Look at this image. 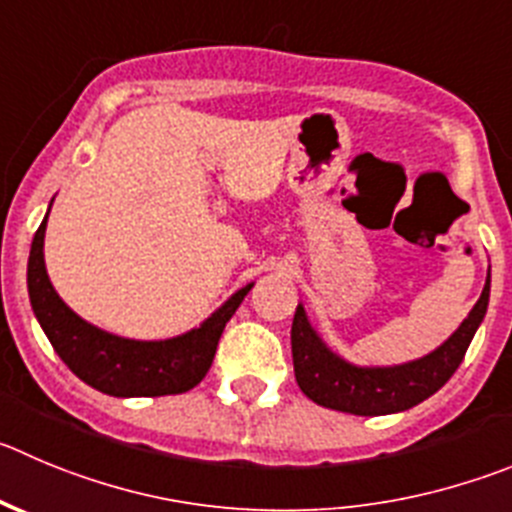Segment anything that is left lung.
<instances>
[{"mask_svg": "<svg viewBox=\"0 0 512 512\" xmlns=\"http://www.w3.org/2000/svg\"><path fill=\"white\" fill-rule=\"evenodd\" d=\"M490 300V272L480 300L470 310L462 326L437 351L401 366H353L326 348L318 333L310 328L303 305L293 318V366L295 381L308 399L336 412L379 417L417 407L442 389L465 358L472 336L485 318Z\"/></svg>", "mask_w": 512, "mask_h": 512, "instance_id": "8db88e82", "label": "left lung"}]
</instances>
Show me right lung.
<instances>
[{
    "instance_id": "add662e5",
    "label": "right lung",
    "mask_w": 512,
    "mask_h": 512,
    "mask_svg": "<svg viewBox=\"0 0 512 512\" xmlns=\"http://www.w3.org/2000/svg\"><path fill=\"white\" fill-rule=\"evenodd\" d=\"M45 227L47 217L32 240L27 290L42 331L68 369L88 386L111 396H166L194 389L207 376L219 336L252 285L237 290L202 326L184 336L166 341H131L113 336L85 323L55 293L42 255Z\"/></svg>"
}]
</instances>
